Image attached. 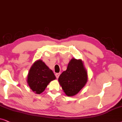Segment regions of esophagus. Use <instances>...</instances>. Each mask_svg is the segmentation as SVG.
Wrapping results in <instances>:
<instances>
[{
    "label": "esophagus",
    "instance_id": "34e87169",
    "mask_svg": "<svg viewBox=\"0 0 122 122\" xmlns=\"http://www.w3.org/2000/svg\"><path fill=\"white\" fill-rule=\"evenodd\" d=\"M60 75V73H56V74H55V76H56L57 79H58V78L59 77Z\"/></svg>",
    "mask_w": 122,
    "mask_h": 122
}]
</instances>
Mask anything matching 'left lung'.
Returning <instances> with one entry per match:
<instances>
[{
	"mask_svg": "<svg viewBox=\"0 0 122 122\" xmlns=\"http://www.w3.org/2000/svg\"><path fill=\"white\" fill-rule=\"evenodd\" d=\"M87 81L86 71L81 60L72 58L66 71L60 75L58 81L67 96L77 94L85 85Z\"/></svg>",
	"mask_w": 122,
	"mask_h": 122,
	"instance_id": "left-lung-1",
	"label": "left lung"
}]
</instances>
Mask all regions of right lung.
<instances>
[{"label":"right lung","instance_id":"obj_1","mask_svg":"<svg viewBox=\"0 0 122 122\" xmlns=\"http://www.w3.org/2000/svg\"><path fill=\"white\" fill-rule=\"evenodd\" d=\"M56 79L53 71L42 60L36 61L29 71L27 82L35 93H42L51 81Z\"/></svg>","mask_w":122,"mask_h":122}]
</instances>
